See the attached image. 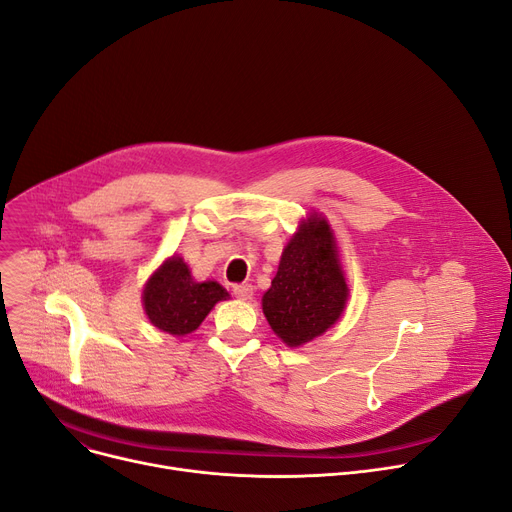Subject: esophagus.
Returning a JSON list of instances; mask_svg holds the SVG:
<instances>
[{"mask_svg":"<svg viewBox=\"0 0 512 512\" xmlns=\"http://www.w3.org/2000/svg\"><path fill=\"white\" fill-rule=\"evenodd\" d=\"M233 295L242 301H250L254 295V289L252 285H233Z\"/></svg>","mask_w":512,"mask_h":512,"instance_id":"34e87169","label":"esophagus"}]
</instances>
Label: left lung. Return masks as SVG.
I'll return each instance as SVG.
<instances>
[{
	"label": "left lung",
	"instance_id": "left-lung-1",
	"mask_svg": "<svg viewBox=\"0 0 512 512\" xmlns=\"http://www.w3.org/2000/svg\"><path fill=\"white\" fill-rule=\"evenodd\" d=\"M330 225L318 215L287 244L262 311L285 344L299 346L324 334L344 311L348 287L336 258Z\"/></svg>",
	"mask_w": 512,
	"mask_h": 512
}]
</instances>
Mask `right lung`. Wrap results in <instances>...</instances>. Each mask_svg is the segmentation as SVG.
I'll list each match as a JSON object with an SVG mask.
<instances>
[{
    "instance_id": "1",
    "label": "right lung",
    "mask_w": 512,
    "mask_h": 512,
    "mask_svg": "<svg viewBox=\"0 0 512 512\" xmlns=\"http://www.w3.org/2000/svg\"><path fill=\"white\" fill-rule=\"evenodd\" d=\"M229 293L215 281L196 283L182 258L164 262L143 291L147 318L160 330L184 336L194 332L207 318V313Z\"/></svg>"
}]
</instances>
